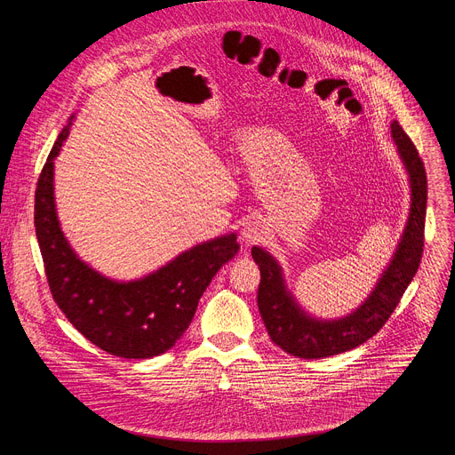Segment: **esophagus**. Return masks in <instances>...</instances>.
Segmentation results:
<instances>
[{"label":"esophagus","mask_w":455,"mask_h":455,"mask_svg":"<svg viewBox=\"0 0 455 455\" xmlns=\"http://www.w3.org/2000/svg\"><path fill=\"white\" fill-rule=\"evenodd\" d=\"M265 225L261 223V221H257V220H251V221H248L244 227H243V230H241V235H243V241L246 243V244H253V243H259L261 241L263 237H265Z\"/></svg>","instance_id":"1"}]
</instances>
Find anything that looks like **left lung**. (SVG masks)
Listing matches in <instances>:
<instances>
[{
	"label": "left lung",
	"instance_id": "left-lung-1",
	"mask_svg": "<svg viewBox=\"0 0 455 455\" xmlns=\"http://www.w3.org/2000/svg\"><path fill=\"white\" fill-rule=\"evenodd\" d=\"M391 135L411 178L412 204L393 261L360 307L337 320L309 316L286 290L283 270L275 259L263 248H251L253 261L261 270V283L257 290L259 313L274 344L291 356L307 360L326 358L367 342L393 315L419 268L425 241L427 172L416 146L396 120L391 124Z\"/></svg>",
	"mask_w": 455,
	"mask_h": 455
}]
</instances>
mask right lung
<instances>
[{"label": "right lung", "mask_w": 455, "mask_h": 455, "mask_svg": "<svg viewBox=\"0 0 455 455\" xmlns=\"http://www.w3.org/2000/svg\"><path fill=\"white\" fill-rule=\"evenodd\" d=\"M72 125L62 129L39 174L34 225L53 300L74 328L102 351L120 358H153L171 349L196 313L218 270L237 253L227 234L180 253L160 270L129 283L88 267L64 237L53 200V158Z\"/></svg>", "instance_id": "1"}]
</instances>
